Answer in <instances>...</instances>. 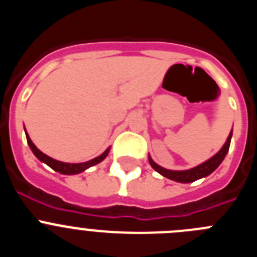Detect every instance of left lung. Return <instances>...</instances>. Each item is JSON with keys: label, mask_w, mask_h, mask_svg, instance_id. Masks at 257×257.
Wrapping results in <instances>:
<instances>
[{"label": "left lung", "mask_w": 257, "mask_h": 257, "mask_svg": "<svg viewBox=\"0 0 257 257\" xmlns=\"http://www.w3.org/2000/svg\"><path fill=\"white\" fill-rule=\"evenodd\" d=\"M230 139L231 133L229 134L225 144L222 145V148L215 156L211 157L210 160L206 161L205 163L197 166L194 169L187 170V171H171V170L163 169V167L157 165L151 157H149V163L157 172H160L161 175H163L165 178L170 179V180L179 181V183H192V181H196L201 178H205V176L210 175L211 172H213L219 167V165L222 162V160L225 158L226 153H228L229 147H230Z\"/></svg>", "instance_id": "left-lung-1"}]
</instances>
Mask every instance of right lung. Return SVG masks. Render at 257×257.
<instances>
[{
  "label": "right lung",
  "instance_id": "right-lung-1",
  "mask_svg": "<svg viewBox=\"0 0 257 257\" xmlns=\"http://www.w3.org/2000/svg\"><path fill=\"white\" fill-rule=\"evenodd\" d=\"M26 136H27V142H28V144H29V148L32 149L33 154L37 157L38 160H40L41 162L46 163V165L50 166L52 170H55V171L60 172V174H64V175L79 174V172H82V171H85V170H87L88 167H91V166L100 163L101 161L105 158L106 154H108V152H109V149H106V151L104 152L103 154H100V156L96 157V158H94V160L87 161V162H83V163H65V162H60V161L54 160V158H51V157H49V156H46L45 153H42V152H41L40 149H38L37 147L33 144V143H32V140L29 139L28 134H26Z\"/></svg>",
  "mask_w": 257,
  "mask_h": 257
}]
</instances>
